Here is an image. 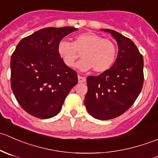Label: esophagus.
<instances>
[{
    "instance_id": "1",
    "label": "esophagus",
    "mask_w": 158,
    "mask_h": 158,
    "mask_svg": "<svg viewBox=\"0 0 158 158\" xmlns=\"http://www.w3.org/2000/svg\"><path fill=\"white\" fill-rule=\"evenodd\" d=\"M85 81H86V79H85V77H82V76H78V82H79V83H83Z\"/></svg>"
}]
</instances>
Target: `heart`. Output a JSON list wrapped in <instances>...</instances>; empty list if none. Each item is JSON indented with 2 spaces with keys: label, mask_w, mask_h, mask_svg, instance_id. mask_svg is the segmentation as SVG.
<instances>
[{
  "label": "heart",
  "mask_w": 158,
  "mask_h": 158,
  "mask_svg": "<svg viewBox=\"0 0 158 158\" xmlns=\"http://www.w3.org/2000/svg\"><path fill=\"white\" fill-rule=\"evenodd\" d=\"M57 52L69 67H74L82 53L83 59L78 63V69L83 72L93 69L96 73H103L114 63L117 47L111 40L89 32L75 36L73 43L60 40L57 44Z\"/></svg>",
  "instance_id": "heart-1"
}]
</instances>
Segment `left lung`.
<instances>
[{
  "label": "left lung",
  "mask_w": 158,
  "mask_h": 158,
  "mask_svg": "<svg viewBox=\"0 0 158 158\" xmlns=\"http://www.w3.org/2000/svg\"><path fill=\"white\" fill-rule=\"evenodd\" d=\"M118 47L117 59L110 69L97 76H89L85 106L92 117L109 120L118 117L133 105L144 83V60L135 44L109 29Z\"/></svg>",
  "instance_id": "obj_1"
}]
</instances>
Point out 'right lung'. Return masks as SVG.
I'll return each mask as SVG.
<instances>
[{
	"instance_id": "add662e5",
	"label": "right lung",
	"mask_w": 158,
	"mask_h": 158,
	"mask_svg": "<svg viewBox=\"0 0 158 158\" xmlns=\"http://www.w3.org/2000/svg\"><path fill=\"white\" fill-rule=\"evenodd\" d=\"M77 30L44 28L22 39L13 52L11 89L20 106L31 115L43 119L56 115L77 84L76 73L57 52L58 43Z\"/></svg>"
}]
</instances>
